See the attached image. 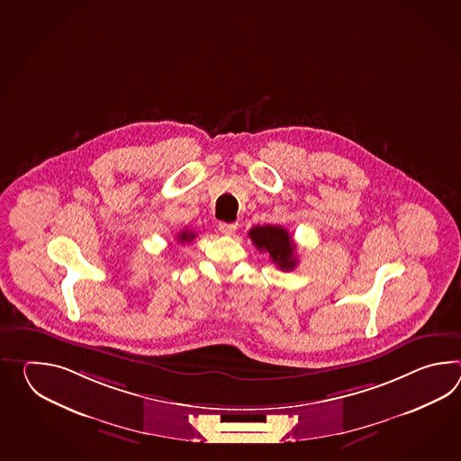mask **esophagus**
I'll return each mask as SVG.
<instances>
[{"label":"esophagus","instance_id":"1","mask_svg":"<svg viewBox=\"0 0 461 461\" xmlns=\"http://www.w3.org/2000/svg\"><path fill=\"white\" fill-rule=\"evenodd\" d=\"M218 230H220L223 235H233L236 231V223H225V221H221V223L218 225Z\"/></svg>","mask_w":461,"mask_h":461}]
</instances>
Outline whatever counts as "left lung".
<instances>
[{
  "instance_id": "1",
  "label": "left lung",
  "mask_w": 461,
  "mask_h": 461,
  "mask_svg": "<svg viewBox=\"0 0 461 461\" xmlns=\"http://www.w3.org/2000/svg\"><path fill=\"white\" fill-rule=\"evenodd\" d=\"M248 236L259 251H267L271 261L283 271H291L297 265L296 245L283 226H253Z\"/></svg>"
}]
</instances>
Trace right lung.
<instances>
[{
    "mask_svg": "<svg viewBox=\"0 0 461 461\" xmlns=\"http://www.w3.org/2000/svg\"><path fill=\"white\" fill-rule=\"evenodd\" d=\"M194 236L196 235H194V231L185 230V231H182V233L178 235V241H180V243H190V241L194 240Z\"/></svg>",
    "mask_w": 461,
    "mask_h": 461,
    "instance_id": "right-lung-1",
    "label": "right lung"
}]
</instances>
